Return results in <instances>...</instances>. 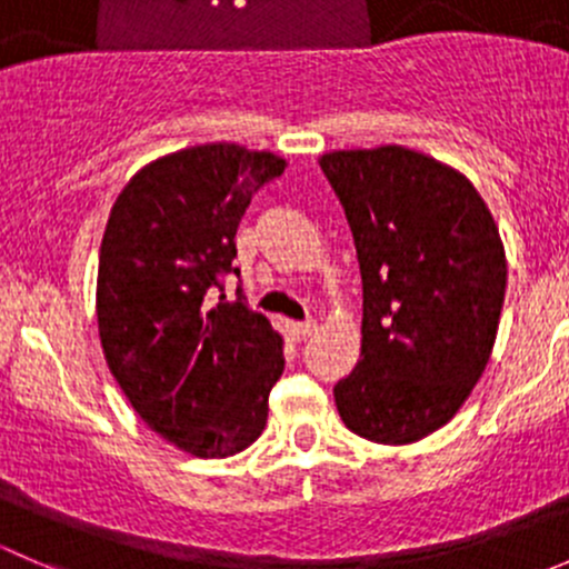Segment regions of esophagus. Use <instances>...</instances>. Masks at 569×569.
I'll list each match as a JSON object with an SVG mask.
<instances>
[{
	"instance_id": "34e87169",
	"label": "esophagus",
	"mask_w": 569,
	"mask_h": 569,
	"mask_svg": "<svg viewBox=\"0 0 569 569\" xmlns=\"http://www.w3.org/2000/svg\"><path fill=\"white\" fill-rule=\"evenodd\" d=\"M289 330H291V336L297 338V341H306V338H311L313 332H317V321H295Z\"/></svg>"
}]
</instances>
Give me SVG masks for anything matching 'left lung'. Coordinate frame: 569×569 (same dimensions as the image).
I'll list each match as a JSON object with an SVG mask.
<instances>
[{
	"label": "left lung",
	"mask_w": 569,
	"mask_h": 569,
	"mask_svg": "<svg viewBox=\"0 0 569 569\" xmlns=\"http://www.w3.org/2000/svg\"><path fill=\"white\" fill-rule=\"evenodd\" d=\"M363 278L360 360L332 388L360 438L405 446L449 423L479 382L507 291L498 226L473 183L401 146L319 159Z\"/></svg>",
	"instance_id": "left-lung-1"
}]
</instances>
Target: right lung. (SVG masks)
Returning a JSON list of instances; mask_svg holds the SVG:
<instances>
[{
  "label": "right lung",
  "mask_w": 569,
  "mask_h": 569,
  "mask_svg": "<svg viewBox=\"0 0 569 569\" xmlns=\"http://www.w3.org/2000/svg\"><path fill=\"white\" fill-rule=\"evenodd\" d=\"M286 159L237 142L146 164L109 211L96 313L104 358L137 416L187 455L231 457L267 427L283 338L222 291L239 274L237 228Z\"/></svg>",
  "instance_id": "add662e5"
}]
</instances>
